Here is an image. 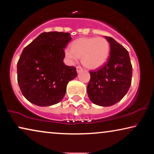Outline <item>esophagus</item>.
<instances>
[{"label":"esophagus","mask_w":154,"mask_h":154,"mask_svg":"<svg viewBox=\"0 0 154 154\" xmlns=\"http://www.w3.org/2000/svg\"><path fill=\"white\" fill-rule=\"evenodd\" d=\"M82 70H83V68H82V67H81V66H78L76 67V71H77L78 73H79L80 71H81Z\"/></svg>","instance_id":"1"}]
</instances>
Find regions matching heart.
Returning <instances> with one entry per match:
<instances>
[{
  "mask_svg": "<svg viewBox=\"0 0 154 154\" xmlns=\"http://www.w3.org/2000/svg\"><path fill=\"white\" fill-rule=\"evenodd\" d=\"M110 44L104 37H83L64 50V56L70 64H74L81 57V62L88 69L102 66L108 60Z\"/></svg>",
  "mask_w": 154,
  "mask_h": 154,
  "instance_id": "b5f03b06",
  "label": "heart"
}]
</instances>
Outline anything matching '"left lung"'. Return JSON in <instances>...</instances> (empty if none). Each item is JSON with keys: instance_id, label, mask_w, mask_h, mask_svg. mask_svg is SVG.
<instances>
[{"instance_id": "left-lung-1", "label": "left lung", "mask_w": 154, "mask_h": 154, "mask_svg": "<svg viewBox=\"0 0 154 154\" xmlns=\"http://www.w3.org/2000/svg\"><path fill=\"white\" fill-rule=\"evenodd\" d=\"M110 44L108 62L90 72L87 91L94 104L109 106L121 100L130 89L132 66L128 50L113 38L105 36Z\"/></svg>"}]
</instances>
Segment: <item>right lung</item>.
<instances>
[{"label": "right lung", "mask_w": 154, "mask_h": 154, "mask_svg": "<svg viewBox=\"0 0 154 154\" xmlns=\"http://www.w3.org/2000/svg\"><path fill=\"white\" fill-rule=\"evenodd\" d=\"M69 33L44 32L24 48L17 62V81L27 100L40 106L57 104L66 85L77 75L75 66L64 64Z\"/></svg>", "instance_id": "1"}]
</instances>
